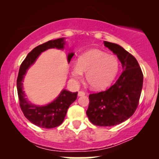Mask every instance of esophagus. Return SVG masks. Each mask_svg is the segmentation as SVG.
I'll return each mask as SVG.
<instances>
[{
    "mask_svg": "<svg viewBox=\"0 0 159 159\" xmlns=\"http://www.w3.org/2000/svg\"><path fill=\"white\" fill-rule=\"evenodd\" d=\"M78 95V96H84V95H85V93L83 92V91H79Z\"/></svg>",
    "mask_w": 159,
    "mask_h": 159,
    "instance_id": "obj_1",
    "label": "esophagus"
}]
</instances>
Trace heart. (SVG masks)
Returning <instances> with one entry per match:
<instances>
[{
    "label": "heart",
    "mask_w": 159,
    "mask_h": 159,
    "mask_svg": "<svg viewBox=\"0 0 159 159\" xmlns=\"http://www.w3.org/2000/svg\"><path fill=\"white\" fill-rule=\"evenodd\" d=\"M119 61L116 57L107 54L98 49H91L78 57L73 64L71 74L75 80H81L86 73V79L94 90L106 88L114 80L119 71Z\"/></svg>",
    "instance_id": "heart-1"
}]
</instances>
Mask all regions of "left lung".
I'll list each match as a JSON object with an SVG mask.
<instances>
[{"label":"left lung","mask_w":159,"mask_h":159,"mask_svg":"<svg viewBox=\"0 0 159 159\" xmlns=\"http://www.w3.org/2000/svg\"><path fill=\"white\" fill-rule=\"evenodd\" d=\"M121 62L123 72L107 90L89 96L87 115L93 124L98 126H114L127 120L138 107L143 75L134 56L120 45L104 42Z\"/></svg>","instance_id":"8db88e82"}]
</instances>
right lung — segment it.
I'll return each mask as SVG.
<instances>
[{
    "instance_id": "1",
    "label": "right lung",
    "mask_w": 159,
    "mask_h": 159,
    "mask_svg": "<svg viewBox=\"0 0 159 159\" xmlns=\"http://www.w3.org/2000/svg\"><path fill=\"white\" fill-rule=\"evenodd\" d=\"M65 45V38H59L38 45L27 54L19 68L17 78V91L20 107L25 117L30 123L40 128L52 129L61 125L64 120L69 107L77 98L78 92L72 93L63 90L59 96L51 103L45 105H34L27 100L25 91L23 90L24 78L28 69L35 63L42 52L50 48L63 50ZM74 54L73 52H69L67 55L69 63Z\"/></svg>"
}]
</instances>
